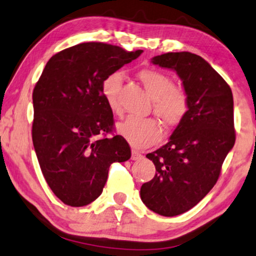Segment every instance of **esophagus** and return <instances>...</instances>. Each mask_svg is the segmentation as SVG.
Instances as JSON below:
<instances>
[{"mask_svg": "<svg viewBox=\"0 0 256 256\" xmlns=\"http://www.w3.org/2000/svg\"><path fill=\"white\" fill-rule=\"evenodd\" d=\"M140 159H143V154H140L138 151L132 150V160H140Z\"/></svg>", "mask_w": 256, "mask_h": 256, "instance_id": "34e87169", "label": "esophagus"}]
</instances>
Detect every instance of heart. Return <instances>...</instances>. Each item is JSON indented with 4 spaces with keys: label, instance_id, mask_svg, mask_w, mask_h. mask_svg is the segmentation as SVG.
<instances>
[{
    "label": "heart",
    "instance_id": "obj_1",
    "mask_svg": "<svg viewBox=\"0 0 256 256\" xmlns=\"http://www.w3.org/2000/svg\"><path fill=\"white\" fill-rule=\"evenodd\" d=\"M138 78L148 95L154 100L153 112L162 122L172 127L186 116L188 108L186 92L182 88L174 87V81L168 74L156 70L145 68L138 72ZM122 82L120 72H114L104 78L102 94L110 110L116 114L121 113L119 90ZM118 132L134 148H144L156 143L162 135L160 124L153 118L128 116L118 124Z\"/></svg>",
    "mask_w": 256,
    "mask_h": 256
}]
</instances>
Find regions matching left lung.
<instances>
[{
    "label": "left lung",
    "mask_w": 256,
    "mask_h": 256,
    "mask_svg": "<svg viewBox=\"0 0 256 256\" xmlns=\"http://www.w3.org/2000/svg\"><path fill=\"white\" fill-rule=\"evenodd\" d=\"M151 62L178 73L188 108L168 143L146 154L156 175L142 186L140 199L156 214L176 216L194 207L218 182L236 140L234 97L224 78L198 54L168 52Z\"/></svg>",
    "instance_id": "obj_1"
}]
</instances>
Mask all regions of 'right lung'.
Here are the masks:
<instances>
[{"label": "right lung", "instance_id": "add662e5", "mask_svg": "<svg viewBox=\"0 0 256 256\" xmlns=\"http://www.w3.org/2000/svg\"><path fill=\"white\" fill-rule=\"evenodd\" d=\"M142 52L100 42L80 43L51 57L35 86V153L46 183L66 205L92 202L103 192L111 164L130 159L122 136L106 137L114 121L102 84Z\"/></svg>", "mask_w": 256, "mask_h": 256}]
</instances>
